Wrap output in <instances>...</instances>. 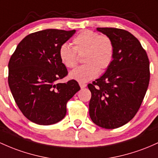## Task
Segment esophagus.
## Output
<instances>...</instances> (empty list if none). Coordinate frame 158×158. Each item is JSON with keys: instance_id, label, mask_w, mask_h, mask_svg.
Here are the masks:
<instances>
[{"instance_id": "1", "label": "esophagus", "mask_w": 158, "mask_h": 158, "mask_svg": "<svg viewBox=\"0 0 158 158\" xmlns=\"http://www.w3.org/2000/svg\"><path fill=\"white\" fill-rule=\"evenodd\" d=\"M79 85H80L81 88H85L87 86V85L85 84V83H79Z\"/></svg>"}]
</instances>
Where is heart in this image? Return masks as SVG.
I'll list each match as a JSON object with an SVG mask.
<instances>
[{
	"label": "heart",
	"mask_w": 158,
	"mask_h": 158,
	"mask_svg": "<svg viewBox=\"0 0 158 158\" xmlns=\"http://www.w3.org/2000/svg\"><path fill=\"white\" fill-rule=\"evenodd\" d=\"M73 47L67 43L60 46L58 55L67 68H73L83 56L85 64L71 71L70 79L85 83L97 77L100 70H106L112 64L115 55V46L112 38L90 30L79 33L73 40Z\"/></svg>",
	"instance_id": "obj_1"
}]
</instances>
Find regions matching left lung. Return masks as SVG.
Returning a JSON list of instances; mask_svg holds the SVG:
<instances>
[{
  "mask_svg": "<svg viewBox=\"0 0 158 158\" xmlns=\"http://www.w3.org/2000/svg\"><path fill=\"white\" fill-rule=\"evenodd\" d=\"M97 30L112 38L115 55L105 73L88 85L89 115L99 127L115 129L129 122L143 103L149 84V60L137 38L127 31Z\"/></svg>",
  "mask_w": 158,
  "mask_h": 158,
  "instance_id": "8db88e82",
  "label": "left lung"
}]
</instances>
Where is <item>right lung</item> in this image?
<instances>
[{
    "instance_id": "add662e5",
    "label": "right lung",
    "mask_w": 158,
    "mask_h": 158,
    "mask_svg": "<svg viewBox=\"0 0 158 158\" xmlns=\"http://www.w3.org/2000/svg\"><path fill=\"white\" fill-rule=\"evenodd\" d=\"M76 30L46 29L28 34L19 43L9 61L8 83L15 103L28 120L41 125L64 118L67 103L80 90L74 79L57 81L67 75L58 51Z\"/></svg>"
}]
</instances>
